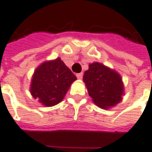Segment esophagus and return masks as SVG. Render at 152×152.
I'll return each mask as SVG.
<instances>
[{
  "label": "esophagus",
  "instance_id": "1",
  "mask_svg": "<svg viewBox=\"0 0 152 152\" xmlns=\"http://www.w3.org/2000/svg\"><path fill=\"white\" fill-rule=\"evenodd\" d=\"M83 73H78V74H76V77H77L78 79H80V80L83 78Z\"/></svg>",
  "mask_w": 152,
  "mask_h": 152
}]
</instances>
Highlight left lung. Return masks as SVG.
<instances>
[{
    "label": "left lung",
    "instance_id": "8db88e82",
    "mask_svg": "<svg viewBox=\"0 0 152 152\" xmlns=\"http://www.w3.org/2000/svg\"><path fill=\"white\" fill-rule=\"evenodd\" d=\"M83 82L92 101L102 109H109L122 101L124 83L121 75L111 68L98 62L90 64Z\"/></svg>",
    "mask_w": 152,
    "mask_h": 152
}]
</instances>
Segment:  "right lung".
<instances>
[{
  "label": "right lung",
  "mask_w": 152,
  "mask_h": 152,
  "mask_svg": "<svg viewBox=\"0 0 152 152\" xmlns=\"http://www.w3.org/2000/svg\"><path fill=\"white\" fill-rule=\"evenodd\" d=\"M76 76L58 58L42 63L31 77L30 92L34 99L45 107L61 102Z\"/></svg>",
  "instance_id": "obj_1"
}]
</instances>
